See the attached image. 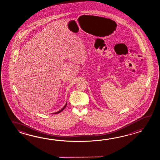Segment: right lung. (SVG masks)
I'll return each instance as SVG.
<instances>
[{"instance_id": "add662e5", "label": "right lung", "mask_w": 160, "mask_h": 160, "mask_svg": "<svg viewBox=\"0 0 160 160\" xmlns=\"http://www.w3.org/2000/svg\"><path fill=\"white\" fill-rule=\"evenodd\" d=\"M67 103H66V104L65 105V106L63 107V108L61 109V110H60V111H58V112H56V113H54L53 114H57V113H59L60 112H62L64 109H65V107H66V106H67Z\"/></svg>"}]
</instances>
